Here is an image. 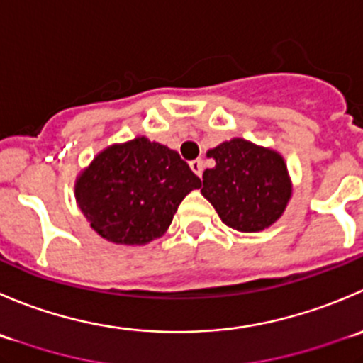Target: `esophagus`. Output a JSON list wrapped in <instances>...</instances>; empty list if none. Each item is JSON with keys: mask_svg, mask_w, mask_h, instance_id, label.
<instances>
[{"mask_svg": "<svg viewBox=\"0 0 363 363\" xmlns=\"http://www.w3.org/2000/svg\"><path fill=\"white\" fill-rule=\"evenodd\" d=\"M189 168H191L193 172H195L199 177H202V172H203V161L202 160H193L191 163H189Z\"/></svg>", "mask_w": 363, "mask_h": 363, "instance_id": "obj_1", "label": "esophagus"}]
</instances>
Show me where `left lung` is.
Here are the masks:
<instances>
[{"mask_svg":"<svg viewBox=\"0 0 363 363\" xmlns=\"http://www.w3.org/2000/svg\"><path fill=\"white\" fill-rule=\"evenodd\" d=\"M214 167L202 175V195L227 227L260 232L271 227L293 196L282 154L245 138H232L207 150Z\"/></svg>","mask_w":363,"mask_h":363,"instance_id":"1","label":"left lung"}]
</instances>
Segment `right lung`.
I'll return each instance as SVG.
<instances>
[{"label":"right lung","instance_id":"obj_1","mask_svg":"<svg viewBox=\"0 0 363 363\" xmlns=\"http://www.w3.org/2000/svg\"><path fill=\"white\" fill-rule=\"evenodd\" d=\"M200 186L175 150L136 136L101 150L77 174L74 196L101 238L142 246L168 230L179 203Z\"/></svg>","mask_w":363,"mask_h":363}]
</instances>
